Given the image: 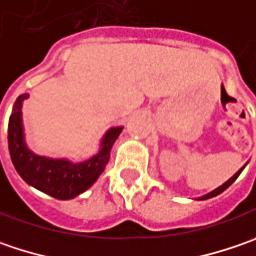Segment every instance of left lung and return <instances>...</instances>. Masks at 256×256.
<instances>
[{
    "label": "left lung",
    "mask_w": 256,
    "mask_h": 256,
    "mask_svg": "<svg viewBox=\"0 0 256 256\" xmlns=\"http://www.w3.org/2000/svg\"><path fill=\"white\" fill-rule=\"evenodd\" d=\"M224 92H225V88L222 87V93H224ZM245 166H246V164H245ZM245 166H244V168H245ZM244 168H240L238 172L235 173V174H234V176H232V178H230L229 180H226V182L222 184V186H219V188H216L215 190H212V192H209V194H204V196H200V198H198V199H199V200H205V199H209V198H214V196H218V194H222L224 190H226L229 186L234 184V182H235L236 179H238V176H239V174H240V172L244 170Z\"/></svg>",
    "instance_id": "obj_1"
}]
</instances>
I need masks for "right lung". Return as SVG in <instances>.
Segmentation results:
<instances>
[{"instance_id":"1","label":"right lung","mask_w":256,"mask_h":256,"mask_svg":"<svg viewBox=\"0 0 256 256\" xmlns=\"http://www.w3.org/2000/svg\"><path fill=\"white\" fill-rule=\"evenodd\" d=\"M28 94L18 97L8 123V149L18 174L32 188L56 199H72L86 192L104 170L112 146L123 128H108L103 136L98 153L82 163L38 156L28 149L24 139L21 108Z\"/></svg>"}]
</instances>
